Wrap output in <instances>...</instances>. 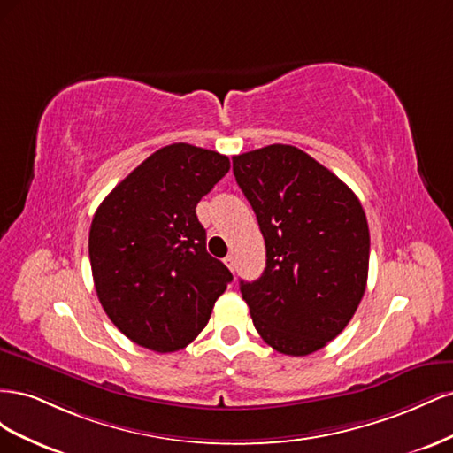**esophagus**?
<instances>
[{"mask_svg": "<svg viewBox=\"0 0 453 453\" xmlns=\"http://www.w3.org/2000/svg\"><path fill=\"white\" fill-rule=\"evenodd\" d=\"M225 265H226L232 272H234V270H236V258L232 257V255H228V257L225 258Z\"/></svg>", "mask_w": 453, "mask_h": 453, "instance_id": "34e87169", "label": "esophagus"}]
</instances>
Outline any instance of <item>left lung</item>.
I'll return each mask as SVG.
<instances>
[{
    "label": "left lung",
    "instance_id": "1",
    "mask_svg": "<svg viewBox=\"0 0 453 453\" xmlns=\"http://www.w3.org/2000/svg\"><path fill=\"white\" fill-rule=\"evenodd\" d=\"M232 170L266 245L263 276L240 281L257 333L293 357L318 351L344 331L366 289L363 205L331 170L293 145L232 157Z\"/></svg>",
    "mask_w": 453,
    "mask_h": 453
}]
</instances>
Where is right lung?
Here are the masks:
<instances>
[{
	"label": "right lung",
	"mask_w": 453,
	"mask_h": 453,
	"mask_svg": "<svg viewBox=\"0 0 453 453\" xmlns=\"http://www.w3.org/2000/svg\"><path fill=\"white\" fill-rule=\"evenodd\" d=\"M230 160L188 143L158 149L96 210L88 255L100 304L138 346L170 353L208 325L230 270L205 251L196 203Z\"/></svg>",
	"instance_id": "right-lung-1"
}]
</instances>
